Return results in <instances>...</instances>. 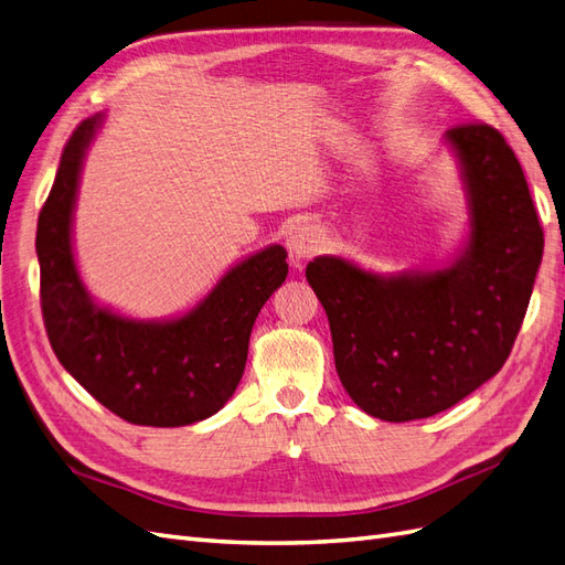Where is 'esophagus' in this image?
Here are the masks:
<instances>
[{"mask_svg": "<svg viewBox=\"0 0 565 565\" xmlns=\"http://www.w3.org/2000/svg\"><path fill=\"white\" fill-rule=\"evenodd\" d=\"M322 243H324V237H322L320 226L301 224L292 231V235H289L287 247H289V254H292V262L299 264L303 259H311L313 254H318Z\"/></svg>", "mask_w": 565, "mask_h": 565, "instance_id": "1", "label": "esophagus"}]
</instances>
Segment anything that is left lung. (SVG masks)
<instances>
[{
    "label": "left lung",
    "mask_w": 565,
    "mask_h": 565,
    "mask_svg": "<svg viewBox=\"0 0 565 565\" xmlns=\"http://www.w3.org/2000/svg\"><path fill=\"white\" fill-rule=\"evenodd\" d=\"M471 210V241L434 273L374 276L341 256L306 266L330 320L353 403L384 422L431 417L507 363L542 262L544 233L523 169L486 122L448 129Z\"/></svg>",
    "instance_id": "obj_1"
}]
</instances>
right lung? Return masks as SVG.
Here are the masks:
<instances>
[{"mask_svg":"<svg viewBox=\"0 0 565 565\" xmlns=\"http://www.w3.org/2000/svg\"><path fill=\"white\" fill-rule=\"evenodd\" d=\"M100 115L67 139L56 181L38 221L40 301L61 365L106 405L139 426H185L207 419L241 384L252 324L287 278V252L270 245L231 268L191 313L143 322L98 309L84 289L71 218L84 152Z\"/></svg>","mask_w":565,"mask_h":565,"instance_id":"1","label":"right lung"}]
</instances>
